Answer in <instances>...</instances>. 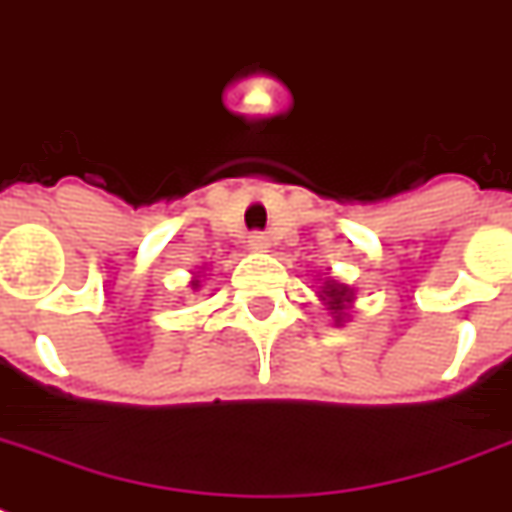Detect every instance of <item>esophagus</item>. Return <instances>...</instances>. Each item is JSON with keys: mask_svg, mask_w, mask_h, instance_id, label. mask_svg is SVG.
Segmentation results:
<instances>
[{"mask_svg": "<svg viewBox=\"0 0 512 512\" xmlns=\"http://www.w3.org/2000/svg\"><path fill=\"white\" fill-rule=\"evenodd\" d=\"M252 252H268V247H271V239L265 236V233H252L249 236V244H247Z\"/></svg>", "mask_w": 512, "mask_h": 512, "instance_id": "1", "label": "esophagus"}]
</instances>
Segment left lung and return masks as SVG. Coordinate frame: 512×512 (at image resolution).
Masks as SVG:
<instances>
[{
	"label": "left lung",
	"instance_id": "1",
	"mask_svg": "<svg viewBox=\"0 0 512 512\" xmlns=\"http://www.w3.org/2000/svg\"><path fill=\"white\" fill-rule=\"evenodd\" d=\"M321 287L316 292V297L324 305V311L332 316L335 327H345V321H350L353 316V303H356V289L348 287L337 281L335 276H321Z\"/></svg>",
	"mask_w": 512,
	"mask_h": 512
}]
</instances>
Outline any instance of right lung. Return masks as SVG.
Instances as JSON below:
<instances>
[{
	"instance_id": "add662e5",
	"label": "right lung",
	"mask_w": 512,
	"mask_h": 512,
	"mask_svg": "<svg viewBox=\"0 0 512 512\" xmlns=\"http://www.w3.org/2000/svg\"><path fill=\"white\" fill-rule=\"evenodd\" d=\"M201 284H204V268H199V271H191V281H188L191 292H199Z\"/></svg>"
}]
</instances>
